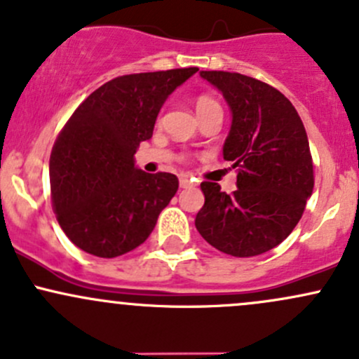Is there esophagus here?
Returning <instances> with one entry per match:
<instances>
[{"label": "esophagus", "mask_w": 359, "mask_h": 359, "mask_svg": "<svg viewBox=\"0 0 359 359\" xmlns=\"http://www.w3.org/2000/svg\"><path fill=\"white\" fill-rule=\"evenodd\" d=\"M194 184H195L194 180H191L188 175L180 176V188H190V187H194Z\"/></svg>", "instance_id": "obj_1"}]
</instances>
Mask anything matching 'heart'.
<instances>
[{
  "label": "heart",
  "instance_id": "heart-1",
  "mask_svg": "<svg viewBox=\"0 0 359 359\" xmlns=\"http://www.w3.org/2000/svg\"><path fill=\"white\" fill-rule=\"evenodd\" d=\"M210 107H219V105H217V103L209 97H198L197 102H195V109H197V112H201V110H205V109H210Z\"/></svg>",
  "mask_w": 359,
  "mask_h": 359
}]
</instances>
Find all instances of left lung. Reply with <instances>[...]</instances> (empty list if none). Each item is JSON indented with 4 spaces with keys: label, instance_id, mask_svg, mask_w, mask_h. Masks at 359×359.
Returning <instances> with one entry per match:
<instances>
[{
    "label": "left lung",
    "instance_id": "obj_1",
    "mask_svg": "<svg viewBox=\"0 0 359 359\" xmlns=\"http://www.w3.org/2000/svg\"><path fill=\"white\" fill-rule=\"evenodd\" d=\"M201 77L230 107L223 157L236 169V190L228 195L204 181L195 226L221 252L259 256L292 233L313 194L308 135L290 100L269 84L223 70H202Z\"/></svg>",
    "mask_w": 359,
    "mask_h": 359
}]
</instances>
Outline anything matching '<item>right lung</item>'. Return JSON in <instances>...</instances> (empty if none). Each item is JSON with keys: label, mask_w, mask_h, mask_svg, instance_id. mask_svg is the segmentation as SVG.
Instances as JSON below:
<instances>
[{"label": "right lung", "mask_w": 359, "mask_h": 359, "mask_svg": "<svg viewBox=\"0 0 359 359\" xmlns=\"http://www.w3.org/2000/svg\"><path fill=\"white\" fill-rule=\"evenodd\" d=\"M197 70L116 77L70 116L51 150L50 184L58 224L81 250L117 257L152 233L158 214L178 191V178L142 171L135 154L152 138L169 95Z\"/></svg>", "instance_id": "1"}]
</instances>
